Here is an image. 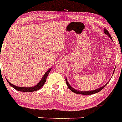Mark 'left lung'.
Here are the masks:
<instances>
[{"instance_id":"1","label":"left lung","mask_w":122,"mask_h":122,"mask_svg":"<svg viewBox=\"0 0 122 122\" xmlns=\"http://www.w3.org/2000/svg\"><path fill=\"white\" fill-rule=\"evenodd\" d=\"M104 32L105 34H107V36H108L109 37H110V38L112 40L111 36L110 34V33H109V32L107 30H106V29H104ZM114 71H115V70H114ZM65 81H66V83L67 85H68V88H69V89H71V90L73 92H74V93H77V94H81V95H88L95 94V93H97V92H100V91L102 90V89H103V88H104L105 87V86H106V85H107V84H108V82L106 84V85H104V86H102V87H100V88H97V89H95V90L91 91H77L76 89H74V88H73L72 87V86H71V85H70L68 83V80H67L66 78H65Z\"/></svg>"}]
</instances>
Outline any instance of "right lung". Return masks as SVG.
I'll return each instance as SVG.
<instances>
[{
  "mask_svg": "<svg viewBox=\"0 0 122 122\" xmlns=\"http://www.w3.org/2000/svg\"><path fill=\"white\" fill-rule=\"evenodd\" d=\"M51 71V69H49L48 71H47L45 73V75H43V76L41 80L40 81V82L38 84H37L36 86H32V87H19V86H15V85L12 84L11 83H10L8 81H7L10 85L12 86V88H14V89H16V91H21V92H34V91H37L40 89L42 87V86L45 84V83L46 80V78L48 76L49 73Z\"/></svg>",
  "mask_w": 122,
  "mask_h": 122,
  "instance_id": "right-lung-1",
  "label": "right lung"
}]
</instances>
